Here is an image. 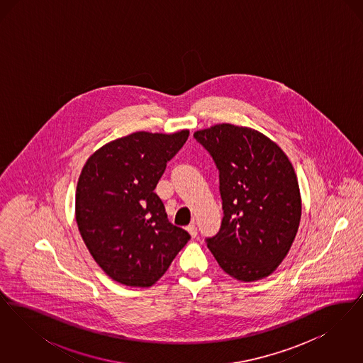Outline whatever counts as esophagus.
I'll return each mask as SVG.
<instances>
[{
    "label": "esophagus",
    "instance_id": "34e87169",
    "mask_svg": "<svg viewBox=\"0 0 363 363\" xmlns=\"http://www.w3.org/2000/svg\"><path fill=\"white\" fill-rule=\"evenodd\" d=\"M186 230H188V233H189L191 238L197 237V227H196L194 223H191V225H188V227H186Z\"/></svg>",
    "mask_w": 363,
    "mask_h": 363
}]
</instances>
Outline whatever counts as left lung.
<instances>
[{
  "instance_id": "obj_1",
  "label": "left lung",
  "mask_w": 363,
  "mask_h": 363,
  "mask_svg": "<svg viewBox=\"0 0 363 363\" xmlns=\"http://www.w3.org/2000/svg\"><path fill=\"white\" fill-rule=\"evenodd\" d=\"M219 172L223 219L206 238L230 277H269L287 256L301 220L298 179L289 157L257 130L220 123L193 135Z\"/></svg>"
}]
</instances>
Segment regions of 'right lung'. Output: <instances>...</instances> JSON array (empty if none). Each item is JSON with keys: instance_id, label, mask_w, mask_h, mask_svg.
<instances>
[{"instance_id": "right-lung-1", "label": "right lung", "mask_w": 363, "mask_h": 363, "mask_svg": "<svg viewBox=\"0 0 363 363\" xmlns=\"http://www.w3.org/2000/svg\"><path fill=\"white\" fill-rule=\"evenodd\" d=\"M189 138L136 132L86 160L76 189V222L91 256L113 280L150 287L190 235L172 225L156 185Z\"/></svg>"}]
</instances>
